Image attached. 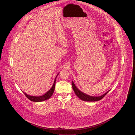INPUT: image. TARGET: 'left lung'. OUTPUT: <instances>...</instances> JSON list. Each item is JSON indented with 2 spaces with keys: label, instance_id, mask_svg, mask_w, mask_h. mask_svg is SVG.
<instances>
[{
  "label": "left lung",
  "instance_id": "obj_1",
  "mask_svg": "<svg viewBox=\"0 0 135 135\" xmlns=\"http://www.w3.org/2000/svg\"><path fill=\"white\" fill-rule=\"evenodd\" d=\"M72 86L73 90H74V91L75 94H76V95L80 99H81V100L84 101L94 102V101H99V100H101L102 98H103L105 96V95H106V94L109 91V90H108L107 92H106L105 94H104V95L101 96L92 97L89 96V95H88L84 94V93H83L82 91H81L80 90H78L77 89V87L75 85V84L73 83V81H72Z\"/></svg>",
  "mask_w": 135,
  "mask_h": 135
}]
</instances>
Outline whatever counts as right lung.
I'll list each match as a JSON object with an SVG mask.
<instances>
[{
  "mask_svg": "<svg viewBox=\"0 0 135 135\" xmlns=\"http://www.w3.org/2000/svg\"><path fill=\"white\" fill-rule=\"evenodd\" d=\"M59 73L58 74V75ZM58 75H57V76H58ZM56 76V77H57ZM56 78L55 79L54 83V84L51 87V89L49 90L48 91H47L45 93V95L41 96H30L28 95L27 94H26V93H25L24 92H23V93L25 94V95L26 96V97L29 99L30 100L33 101V102H42L44 101H45L46 100L49 99L51 96L52 95L54 90H55V84H56Z\"/></svg>",
  "mask_w": 135,
  "mask_h": 135,
  "instance_id": "right-lung-1",
  "label": "right lung"
}]
</instances>
